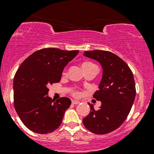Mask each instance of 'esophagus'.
Listing matches in <instances>:
<instances>
[{
    "instance_id": "esophagus-1",
    "label": "esophagus",
    "mask_w": 154,
    "mask_h": 154,
    "mask_svg": "<svg viewBox=\"0 0 154 154\" xmlns=\"http://www.w3.org/2000/svg\"><path fill=\"white\" fill-rule=\"evenodd\" d=\"M72 104H78V103H79V101H78V100H72Z\"/></svg>"
}]
</instances>
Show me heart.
Here are the masks:
<instances>
[{
    "instance_id": "1",
    "label": "heart",
    "mask_w": 154,
    "mask_h": 154,
    "mask_svg": "<svg viewBox=\"0 0 154 154\" xmlns=\"http://www.w3.org/2000/svg\"><path fill=\"white\" fill-rule=\"evenodd\" d=\"M93 66H95L94 63H93L92 62H90V61H85V62H83L82 63V69L84 70V72L87 71V70L89 69L92 68V67ZM63 74H65V72H63ZM72 94L74 95H75V96H79V95H80V93L78 91H77V90H73L72 91Z\"/></svg>"
}]
</instances>
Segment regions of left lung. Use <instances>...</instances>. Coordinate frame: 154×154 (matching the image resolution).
Here are the masks:
<instances>
[{
	"label": "left lung",
	"mask_w": 154,
	"mask_h": 154,
	"mask_svg": "<svg viewBox=\"0 0 154 154\" xmlns=\"http://www.w3.org/2000/svg\"><path fill=\"white\" fill-rule=\"evenodd\" d=\"M84 53L85 56L100 63L103 75L93 95L101 106L95 111L93 104L88 103L91 111L83 119V125L93 133H109L121 126L131 110L136 94L133 74L128 65L113 53L99 50Z\"/></svg>",
	"instance_id": "1"
}]
</instances>
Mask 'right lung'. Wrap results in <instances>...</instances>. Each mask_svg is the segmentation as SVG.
Here are the masks:
<instances>
[{
    "label": "right lung",
    "mask_w": 154,
    "mask_h": 154,
    "mask_svg": "<svg viewBox=\"0 0 154 154\" xmlns=\"http://www.w3.org/2000/svg\"><path fill=\"white\" fill-rule=\"evenodd\" d=\"M78 52L43 48L28 56L19 67L14 79V108L31 131L50 133L61 125L71 100L63 97L55 101L48 95V86L60 82L64 67Z\"/></svg>",
    "instance_id": "right-lung-1"
}]
</instances>
